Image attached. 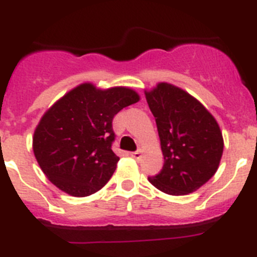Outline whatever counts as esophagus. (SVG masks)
<instances>
[{
	"label": "esophagus",
	"mask_w": 257,
	"mask_h": 257,
	"mask_svg": "<svg viewBox=\"0 0 257 257\" xmlns=\"http://www.w3.org/2000/svg\"><path fill=\"white\" fill-rule=\"evenodd\" d=\"M131 157L135 158V160H140V158H142V151L134 152V153H131Z\"/></svg>",
	"instance_id": "1"
}]
</instances>
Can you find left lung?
<instances>
[{
  "mask_svg": "<svg viewBox=\"0 0 257 257\" xmlns=\"http://www.w3.org/2000/svg\"><path fill=\"white\" fill-rule=\"evenodd\" d=\"M145 97L165 158L149 183L171 196L196 192L219 169L224 151L219 123L201 101L172 83L158 82L145 90Z\"/></svg>",
  "mask_w": 257,
  "mask_h": 257,
  "instance_id": "1",
  "label": "left lung"
}]
</instances>
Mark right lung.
Wrapping results in <instances>:
<instances>
[{
    "label": "right lung",
    "mask_w": 257,
    "mask_h": 257,
    "mask_svg": "<svg viewBox=\"0 0 257 257\" xmlns=\"http://www.w3.org/2000/svg\"><path fill=\"white\" fill-rule=\"evenodd\" d=\"M140 100L126 86L85 82L56 100L33 134V153L47 179L72 197L94 194L108 183L119 157L112 151L113 117Z\"/></svg>",
    "instance_id": "obj_1"
}]
</instances>
